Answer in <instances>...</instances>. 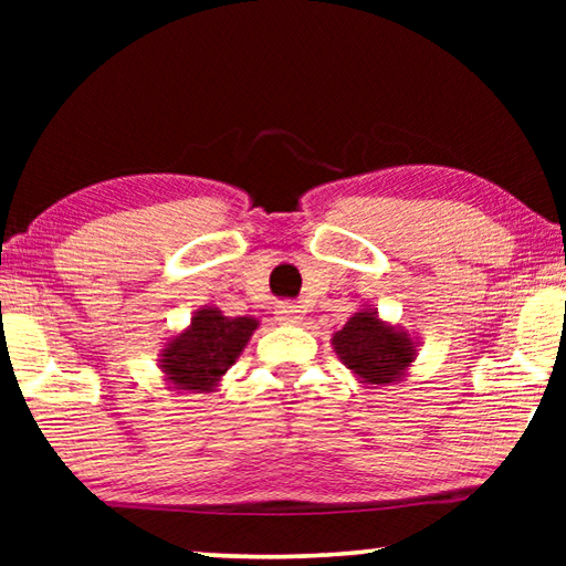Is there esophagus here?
I'll use <instances>...</instances> for the list:
<instances>
[{
  "label": "esophagus",
  "instance_id": "obj_1",
  "mask_svg": "<svg viewBox=\"0 0 566 566\" xmlns=\"http://www.w3.org/2000/svg\"><path fill=\"white\" fill-rule=\"evenodd\" d=\"M276 319H280V324H302V319H304V310L302 306H296V304H292V302H282V304H276Z\"/></svg>",
  "mask_w": 566,
  "mask_h": 566
}]
</instances>
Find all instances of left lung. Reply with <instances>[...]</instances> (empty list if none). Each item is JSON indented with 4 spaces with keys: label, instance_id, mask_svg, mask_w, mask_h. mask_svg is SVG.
<instances>
[{
    "label": "left lung",
    "instance_id": "8db88e82",
    "mask_svg": "<svg viewBox=\"0 0 566 566\" xmlns=\"http://www.w3.org/2000/svg\"><path fill=\"white\" fill-rule=\"evenodd\" d=\"M332 349L361 385L379 389L407 377L419 342L399 324L381 319L371 304H361V310L332 334Z\"/></svg>",
    "mask_w": 566,
    "mask_h": 566
}]
</instances>
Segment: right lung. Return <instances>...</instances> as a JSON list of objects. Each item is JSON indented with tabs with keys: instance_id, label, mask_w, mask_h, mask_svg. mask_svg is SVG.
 <instances>
[{
	"instance_id": "obj_1",
	"label": "right lung",
	"mask_w": 566,
	"mask_h": 566,
	"mask_svg": "<svg viewBox=\"0 0 566 566\" xmlns=\"http://www.w3.org/2000/svg\"><path fill=\"white\" fill-rule=\"evenodd\" d=\"M260 329L254 317H224L219 306H199L187 329L159 349L157 367L169 389L179 395H209Z\"/></svg>"
}]
</instances>
